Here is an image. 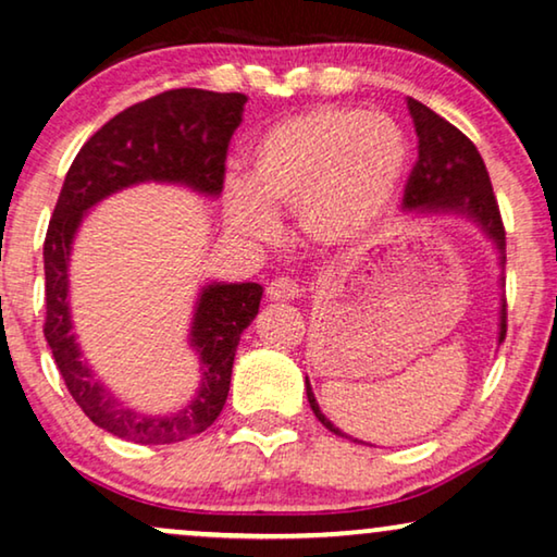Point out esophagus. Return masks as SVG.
I'll use <instances>...</instances> for the list:
<instances>
[{"mask_svg":"<svg viewBox=\"0 0 557 557\" xmlns=\"http://www.w3.org/2000/svg\"><path fill=\"white\" fill-rule=\"evenodd\" d=\"M297 295H300V287H297V282L289 280V277H277L268 285V297L272 302L295 300Z\"/></svg>","mask_w":557,"mask_h":557,"instance_id":"34e87169","label":"esophagus"}]
</instances>
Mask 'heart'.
I'll use <instances>...</instances> for the list:
<instances>
[{
  "label": "heart",
  "instance_id": "obj_1",
  "mask_svg": "<svg viewBox=\"0 0 557 557\" xmlns=\"http://www.w3.org/2000/svg\"><path fill=\"white\" fill-rule=\"evenodd\" d=\"M406 169L409 138L396 121L360 108L320 106L257 138L249 178H226L224 211L249 239L277 232L275 211H297L312 242L346 247L386 219Z\"/></svg>",
  "mask_w": 557,
  "mask_h": 557
}]
</instances>
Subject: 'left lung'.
<instances>
[{
	"label": "left lung",
	"instance_id": "8db88e82",
	"mask_svg": "<svg viewBox=\"0 0 557 557\" xmlns=\"http://www.w3.org/2000/svg\"><path fill=\"white\" fill-rule=\"evenodd\" d=\"M409 113L419 136V159L404 189V209L409 211H451L474 222L487 237L495 242L499 264L505 270V224L492 191V182L480 151L461 133L457 125L444 121L432 108L409 98ZM505 282V280H503ZM505 287V285H503ZM507 335V305L499 308V343ZM310 409L320 424L333 434L346 436L341 429L325 419L312 394L310 381L305 379ZM350 438V436H346Z\"/></svg>",
	"mask_w": 557,
	"mask_h": 557
}]
</instances>
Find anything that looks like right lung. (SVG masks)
Segmentation results:
<instances>
[{"label": "right lung", "mask_w": 557, "mask_h": 557, "mask_svg": "<svg viewBox=\"0 0 557 557\" xmlns=\"http://www.w3.org/2000/svg\"><path fill=\"white\" fill-rule=\"evenodd\" d=\"M245 103L242 92L176 88L125 108L85 140L54 203L42 252L47 346L85 417L125 442L174 444L214 424L230 394L239 335L260 310L262 287L257 282H211L201 289L189 333L201 360V386L184 409L148 417L119 401L81 358L67 305L75 232L85 211L133 184H184L219 197L226 148L242 123Z\"/></svg>", "instance_id": "right-lung-1"}]
</instances>
